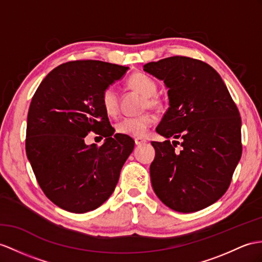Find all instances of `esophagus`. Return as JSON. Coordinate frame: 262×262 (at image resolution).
Instances as JSON below:
<instances>
[{"label": "esophagus", "mask_w": 262, "mask_h": 262, "mask_svg": "<svg viewBox=\"0 0 262 262\" xmlns=\"http://www.w3.org/2000/svg\"><path fill=\"white\" fill-rule=\"evenodd\" d=\"M135 142H136L137 145H141V144L145 143L146 141H145L144 139H142V138H136V139H135Z\"/></svg>", "instance_id": "1"}]
</instances>
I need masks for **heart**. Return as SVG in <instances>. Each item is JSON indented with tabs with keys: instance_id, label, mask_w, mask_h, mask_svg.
Segmentation results:
<instances>
[{
	"instance_id": "heart-1",
	"label": "heart",
	"mask_w": 262,
	"mask_h": 262,
	"mask_svg": "<svg viewBox=\"0 0 262 262\" xmlns=\"http://www.w3.org/2000/svg\"><path fill=\"white\" fill-rule=\"evenodd\" d=\"M127 84L146 97L145 105L150 107H159L160 101L156 97L158 85L151 76L144 73H136L130 76ZM101 104L104 112L109 117L117 116L119 112V95L117 89L110 85L104 89L101 95ZM156 119L152 114L145 113L138 117H126L117 123V131L121 135L142 138L148 133L150 127L155 124Z\"/></svg>"
}]
</instances>
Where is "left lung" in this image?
Masks as SVG:
<instances>
[{
	"mask_svg": "<svg viewBox=\"0 0 262 262\" xmlns=\"http://www.w3.org/2000/svg\"><path fill=\"white\" fill-rule=\"evenodd\" d=\"M143 70L164 82L170 105L157 127L167 140L152 142V188L174 211H199L225 194L241 158L238 107L219 73L200 60L171 56Z\"/></svg>",
	"mask_w": 262,
	"mask_h": 262,
	"instance_id": "left-lung-1",
	"label": "left lung"
}]
</instances>
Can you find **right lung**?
Instances as JSON below:
<instances>
[{"label": "right lung", "instance_id": "right-lung-1", "mask_svg": "<svg viewBox=\"0 0 262 262\" xmlns=\"http://www.w3.org/2000/svg\"><path fill=\"white\" fill-rule=\"evenodd\" d=\"M127 70L97 60L63 63L32 98L27 156L44 194L63 210L84 213L104 203L135 148L130 137L114 135L101 104L104 89ZM91 130L106 138L101 147L85 144Z\"/></svg>", "mask_w": 262, "mask_h": 262}]
</instances>
